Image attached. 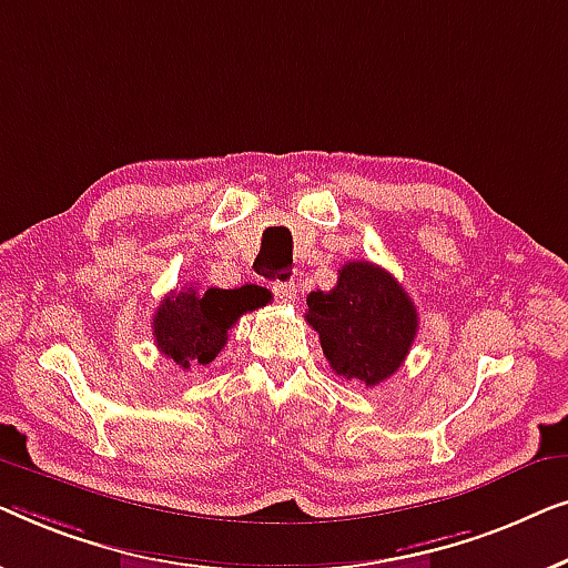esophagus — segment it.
Wrapping results in <instances>:
<instances>
[{"label":"esophagus","mask_w":568,"mask_h":568,"mask_svg":"<svg viewBox=\"0 0 568 568\" xmlns=\"http://www.w3.org/2000/svg\"><path fill=\"white\" fill-rule=\"evenodd\" d=\"M273 293L277 295V301L287 303V306H293L295 298H298V285L295 283H273Z\"/></svg>","instance_id":"esophagus-1"}]
</instances>
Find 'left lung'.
I'll return each instance as SVG.
<instances>
[{
  "mask_svg": "<svg viewBox=\"0 0 568 568\" xmlns=\"http://www.w3.org/2000/svg\"><path fill=\"white\" fill-rule=\"evenodd\" d=\"M306 303V322L318 332L332 371L365 386H378L402 367L419 329L409 293L365 260L347 262L337 285L314 291Z\"/></svg>",
  "mask_w": 568,
  "mask_h": 568,
  "instance_id": "8db88e82",
  "label": "left lung"
}]
</instances>
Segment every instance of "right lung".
Instances as JSON below:
<instances>
[{"mask_svg": "<svg viewBox=\"0 0 568 568\" xmlns=\"http://www.w3.org/2000/svg\"><path fill=\"white\" fill-rule=\"evenodd\" d=\"M265 303V287L257 285H244L236 291H174L159 303L151 322L156 347L180 367L213 363L215 355L226 347L229 329L239 322V316Z\"/></svg>", "mask_w": 568, "mask_h": 568, "instance_id": "add662e5", "label": "right lung"}]
</instances>
